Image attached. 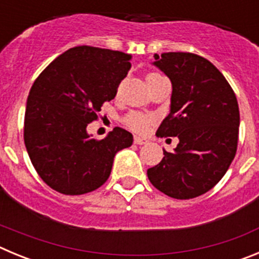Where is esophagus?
Segmentation results:
<instances>
[{
    "label": "esophagus",
    "mask_w": 259,
    "mask_h": 259,
    "mask_svg": "<svg viewBox=\"0 0 259 259\" xmlns=\"http://www.w3.org/2000/svg\"><path fill=\"white\" fill-rule=\"evenodd\" d=\"M148 143H149V140L145 139V137L135 136V144H137V145H146Z\"/></svg>",
    "instance_id": "34e87169"
}]
</instances>
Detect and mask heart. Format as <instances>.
Returning <instances> with one entry per match:
<instances>
[{
  "mask_svg": "<svg viewBox=\"0 0 259 259\" xmlns=\"http://www.w3.org/2000/svg\"><path fill=\"white\" fill-rule=\"evenodd\" d=\"M161 76V75L155 74V72H150L148 75V79H152V77ZM153 123V118L149 115H145V114L141 113H131L128 114L127 118H125V124L128 127L134 130L135 132H139V134H144V132L148 131L149 125Z\"/></svg>",
  "mask_w": 259,
  "mask_h": 259,
  "instance_id": "obj_1",
  "label": "heart"
}]
</instances>
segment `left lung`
I'll return each instance as SVG.
<instances>
[{"instance_id":"8db88e82","label":"left lung","mask_w":259,"mask_h":259,"mask_svg":"<svg viewBox=\"0 0 259 259\" xmlns=\"http://www.w3.org/2000/svg\"><path fill=\"white\" fill-rule=\"evenodd\" d=\"M153 65L172 84L170 114L157 136L178 137L172 153L148 170L158 191L178 200L206 193L227 172L239 140L236 96L211 62L193 53L154 54Z\"/></svg>"}]
</instances>
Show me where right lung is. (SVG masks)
Masks as SVG:
<instances>
[{
  "label": "right lung",
  "instance_id": "add662e5",
  "mask_svg": "<svg viewBox=\"0 0 259 259\" xmlns=\"http://www.w3.org/2000/svg\"><path fill=\"white\" fill-rule=\"evenodd\" d=\"M123 52L75 47L57 57L29 91L24 144L40 178L59 193L76 196L109 179L114 157L131 146L134 136L115 127L102 140L87 125L111 101L131 68Z\"/></svg>",
  "mask_w": 259,
  "mask_h": 259
}]
</instances>
